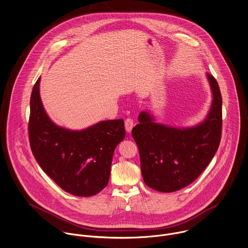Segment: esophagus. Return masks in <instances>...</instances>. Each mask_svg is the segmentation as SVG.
I'll return each instance as SVG.
<instances>
[{
	"label": "esophagus",
	"instance_id": "esophagus-1",
	"mask_svg": "<svg viewBox=\"0 0 248 248\" xmlns=\"http://www.w3.org/2000/svg\"><path fill=\"white\" fill-rule=\"evenodd\" d=\"M124 126H125V129L126 131L129 133L131 132L133 126H134V122L131 118H127L125 121H124Z\"/></svg>",
	"mask_w": 248,
	"mask_h": 248
}]
</instances>
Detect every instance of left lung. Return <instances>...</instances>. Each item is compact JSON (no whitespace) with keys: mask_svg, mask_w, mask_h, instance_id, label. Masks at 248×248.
Instances as JSON below:
<instances>
[{"mask_svg":"<svg viewBox=\"0 0 248 248\" xmlns=\"http://www.w3.org/2000/svg\"><path fill=\"white\" fill-rule=\"evenodd\" d=\"M212 91L209 112L192 127H172L155 122L146 111L132 129L145 185L160 192H174L193 183L216 154L222 125L221 95L216 79L206 74Z\"/></svg>","mask_w":248,"mask_h":248,"instance_id":"8db88e82","label":"left lung"}]
</instances>
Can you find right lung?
<instances>
[{"label":"right lung","mask_w":248,"mask_h":248,"mask_svg":"<svg viewBox=\"0 0 248 248\" xmlns=\"http://www.w3.org/2000/svg\"><path fill=\"white\" fill-rule=\"evenodd\" d=\"M40 81L30 97L28 136L37 163L65 192L90 197L108 184L116 146L125 137L123 119L69 130L47 116L40 97Z\"/></svg>","instance_id":"right-lung-1"}]
</instances>
